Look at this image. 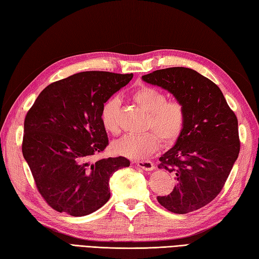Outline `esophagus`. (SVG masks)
<instances>
[{"mask_svg": "<svg viewBox=\"0 0 259 259\" xmlns=\"http://www.w3.org/2000/svg\"><path fill=\"white\" fill-rule=\"evenodd\" d=\"M135 163L137 167H139L144 170H152L153 168H155V166H153V162L150 160H139V161H136Z\"/></svg>", "mask_w": 259, "mask_h": 259, "instance_id": "1", "label": "esophagus"}]
</instances>
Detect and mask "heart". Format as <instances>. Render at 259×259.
<instances>
[{
  "instance_id": "b5f03b06",
  "label": "heart",
  "mask_w": 259,
  "mask_h": 259,
  "mask_svg": "<svg viewBox=\"0 0 259 259\" xmlns=\"http://www.w3.org/2000/svg\"><path fill=\"white\" fill-rule=\"evenodd\" d=\"M133 100L147 112L145 131L138 135H125L112 144L117 155L131 159H145L155 152L160 141L164 145L172 144L179 138L186 122L183 103L178 100H167L160 90L153 87L142 85L133 93ZM120 100L112 97L104 102L101 109V123L109 134L118 133V109Z\"/></svg>"
}]
</instances>
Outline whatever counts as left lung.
Segmentation results:
<instances>
[{
	"instance_id": "8db88e82",
	"label": "left lung",
	"mask_w": 259,
	"mask_h": 259,
	"mask_svg": "<svg viewBox=\"0 0 259 259\" xmlns=\"http://www.w3.org/2000/svg\"><path fill=\"white\" fill-rule=\"evenodd\" d=\"M142 80L171 93L186 112L183 133L159 158L158 168L172 174L176 184L157 200L175 213L195 211L217 197L237 160V117L217 84L192 69L157 70Z\"/></svg>"
}]
</instances>
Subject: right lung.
<instances>
[{
	"label": "right lung",
	"mask_w": 259,
	"mask_h": 259,
	"mask_svg": "<svg viewBox=\"0 0 259 259\" xmlns=\"http://www.w3.org/2000/svg\"><path fill=\"white\" fill-rule=\"evenodd\" d=\"M133 76L76 73L48 85L27 111L22 152L38 192L57 211L81 217L98 210L110 198V177L130 166L124 157L90 159L109 144L102 106Z\"/></svg>",
	"instance_id": "add662e5"
}]
</instances>
